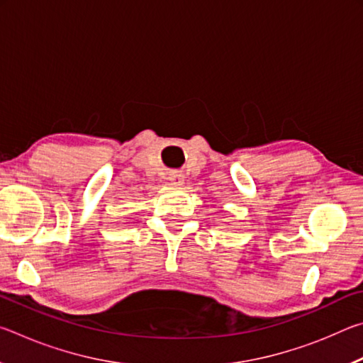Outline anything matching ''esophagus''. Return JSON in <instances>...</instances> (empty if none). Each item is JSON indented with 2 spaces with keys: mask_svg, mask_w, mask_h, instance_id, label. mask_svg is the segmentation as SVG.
I'll return each instance as SVG.
<instances>
[{
  "mask_svg": "<svg viewBox=\"0 0 363 363\" xmlns=\"http://www.w3.org/2000/svg\"><path fill=\"white\" fill-rule=\"evenodd\" d=\"M168 179L171 184H173V186H182L184 181H186L184 179V174L181 173V171H171Z\"/></svg>",
  "mask_w": 363,
  "mask_h": 363,
  "instance_id": "34e87169",
  "label": "esophagus"
}]
</instances>
